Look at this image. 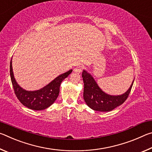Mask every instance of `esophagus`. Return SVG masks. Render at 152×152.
I'll list each match as a JSON object with an SVG mask.
<instances>
[{"label": "esophagus", "mask_w": 152, "mask_h": 152, "mask_svg": "<svg viewBox=\"0 0 152 152\" xmlns=\"http://www.w3.org/2000/svg\"><path fill=\"white\" fill-rule=\"evenodd\" d=\"M74 72H81V71L82 70V66H77L75 68H74Z\"/></svg>", "instance_id": "1"}]
</instances>
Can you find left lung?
Masks as SVG:
<instances>
[{
	"label": "left lung",
	"instance_id": "left-lung-1",
	"mask_svg": "<svg viewBox=\"0 0 152 152\" xmlns=\"http://www.w3.org/2000/svg\"><path fill=\"white\" fill-rule=\"evenodd\" d=\"M84 82L83 97L86 104L94 110L101 112L110 111L119 105L122 104L129 96L132 90L133 82L128 91L119 96H111L99 88L92 76L84 70L82 74Z\"/></svg>",
	"mask_w": 152,
	"mask_h": 152
}]
</instances>
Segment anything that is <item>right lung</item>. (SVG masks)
I'll use <instances>...</instances> for the list:
<instances>
[{
    "label": "right lung",
    "instance_id": "obj_1",
    "mask_svg": "<svg viewBox=\"0 0 152 152\" xmlns=\"http://www.w3.org/2000/svg\"><path fill=\"white\" fill-rule=\"evenodd\" d=\"M11 60L10 63V75L15 94L24 106L32 110H43L51 106L58 96L61 82L72 72V70H70L61 74L42 89L35 91H27L20 88L15 80L12 72Z\"/></svg>",
    "mask_w": 152,
    "mask_h": 152
}]
</instances>
